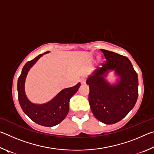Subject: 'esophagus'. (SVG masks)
<instances>
[{
	"label": "esophagus",
	"instance_id": "34e87169",
	"mask_svg": "<svg viewBox=\"0 0 154 154\" xmlns=\"http://www.w3.org/2000/svg\"><path fill=\"white\" fill-rule=\"evenodd\" d=\"M80 82H81V83H82V84H84V83H85V82H86V78L84 77H82V78H81V79H80Z\"/></svg>",
	"mask_w": 154,
	"mask_h": 154
}]
</instances>
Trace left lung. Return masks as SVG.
Returning a JSON list of instances; mask_svg holds the SVG:
<instances>
[{
    "label": "left lung",
    "mask_w": 154,
    "mask_h": 154,
    "mask_svg": "<svg viewBox=\"0 0 154 154\" xmlns=\"http://www.w3.org/2000/svg\"><path fill=\"white\" fill-rule=\"evenodd\" d=\"M106 59L100 69L87 79L90 86L89 103L94 116L106 124L122 120L132 110L139 94L138 76L129 59L100 49ZM115 69L121 76V82L111 87L103 79V74Z\"/></svg>",
    "instance_id": "left-lung-1"
}]
</instances>
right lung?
I'll list each match as a JSON object with an SVG mask.
<instances>
[{"mask_svg":"<svg viewBox=\"0 0 154 154\" xmlns=\"http://www.w3.org/2000/svg\"><path fill=\"white\" fill-rule=\"evenodd\" d=\"M43 55L40 54L26 63L18 78L17 92L20 105L23 111L35 123L41 126L51 127L58 124L66 118L69 110L70 99L77 92L80 83L73 87L62 90L55 98L44 105H34L26 98L24 92L25 79L30 67Z\"/></svg>","mask_w":154,"mask_h":154,"instance_id":"1","label":"right lung"}]
</instances>
